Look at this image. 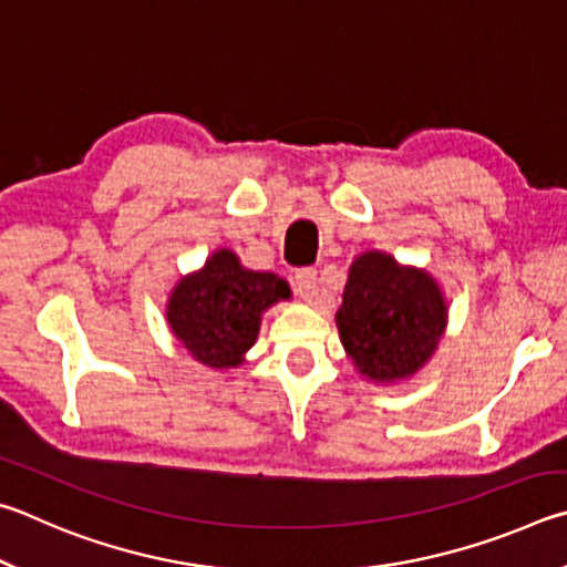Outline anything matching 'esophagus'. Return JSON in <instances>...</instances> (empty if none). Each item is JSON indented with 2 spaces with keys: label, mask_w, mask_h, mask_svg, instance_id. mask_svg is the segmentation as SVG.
<instances>
[{
  "label": "esophagus",
  "mask_w": 567,
  "mask_h": 567,
  "mask_svg": "<svg viewBox=\"0 0 567 567\" xmlns=\"http://www.w3.org/2000/svg\"><path fill=\"white\" fill-rule=\"evenodd\" d=\"M293 289L303 301H313L319 293V274L313 268H299L293 276Z\"/></svg>",
  "instance_id": "esophagus-1"
}]
</instances>
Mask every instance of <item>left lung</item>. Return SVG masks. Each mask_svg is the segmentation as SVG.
Listing matches in <instances>:
<instances>
[{
  "instance_id": "left-lung-1",
  "label": "left lung",
  "mask_w": 567,
  "mask_h": 567,
  "mask_svg": "<svg viewBox=\"0 0 567 567\" xmlns=\"http://www.w3.org/2000/svg\"><path fill=\"white\" fill-rule=\"evenodd\" d=\"M449 306L423 268L365 251L351 264L336 313L341 343L369 381H403L423 369L445 331Z\"/></svg>"
}]
</instances>
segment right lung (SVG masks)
<instances>
[{"mask_svg": "<svg viewBox=\"0 0 567 567\" xmlns=\"http://www.w3.org/2000/svg\"><path fill=\"white\" fill-rule=\"evenodd\" d=\"M289 296L291 289L284 278L244 268L234 251L218 248L202 271L176 284L166 321L198 363L231 369L254 346L261 313Z\"/></svg>", "mask_w": 567, "mask_h": 567, "instance_id": "1", "label": "right lung"}]
</instances>
